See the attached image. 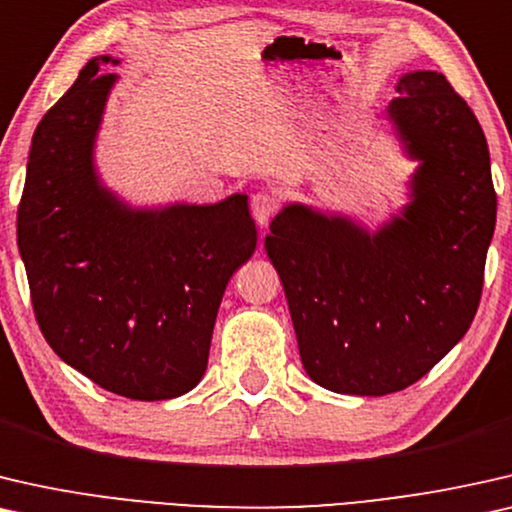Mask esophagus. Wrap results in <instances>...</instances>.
I'll return each instance as SVG.
<instances>
[{
	"label": "esophagus",
	"instance_id": "34e87169",
	"mask_svg": "<svg viewBox=\"0 0 512 512\" xmlns=\"http://www.w3.org/2000/svg\"><path fill=\"white\" fill-rule=\"evenodd\" d=\"M250 211H253V218L259 227H264L266 222L271 220V215L278 211V197L273 192H257L250 199Z\"/></svg>",
	"mask_w": 512,
	"mask_h": 512
}]
</instances>
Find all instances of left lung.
Returning a JSON list of instances; mask_svg holds the SVG:
<instances>
[{
	"label": "left lung",
	"mask_w": 512,
	"mask_h": 512,
	"mask_svg": "<svg viewBox=\"0 0 512 512\" xmlns=\"http://www.w3.org/2000/svg\"><path fill=\"white\" fill-rule=\"evenodd\" d=\"M387 106L408 157L410 204L366 232L290 204L266 255L283 283L301 364L325 390H406L455 348L478 311L496 192L482 127L438 71H410Z\"/></svg>",
	"instance_id": "obj_1"
}]
</instances>
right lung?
I'll return each instance as SVG.
<instances>
[{"instance_id":"add662e5","label":"right lung","mask_w":512,"mask_h":512,"mask_svg":"<svg viewBox=\"0 0 512 512\" xmlns=\"http://www.w3.org/2000/svg\"><path fill=\"white\" fill-rule=\"evenodd\" d=\"M90 60L32 136L18 248L57 357L104 390L162 401L204 376L229 278L257 248L246 194L129 208L99 183L95 139L115 74Z\"/></svg>"}]
</instances>
